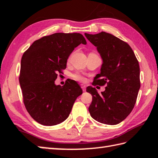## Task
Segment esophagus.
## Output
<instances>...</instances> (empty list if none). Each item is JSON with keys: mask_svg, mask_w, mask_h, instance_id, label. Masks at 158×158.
I'll use <instances>...</instances> for the list:
<instances>
[{"mask_svg": "<svg viewBox=\"0 0 158 158\" xmlns=\"http://www.w3.org/2000/svg\"><path fill=\"white\" fill-rule=\"evenodd\" d=\"M81 89H82V90H83V91H85V90H86V86H85V85H84V84H81Z\"/></svg>", "mask_w": 158, "mask_h": 158, "instance_id": "34e87169", "label": "esophagus"}]
</instances>
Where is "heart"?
Wrapping results in <instances>:
<instances>
[{"label":"heart","instance_id":"b5f03b06","mask_svg":"<svg viewBox=\"0 0 158 158\" xmlns=\"http://www.w3.org/2000/svg\"><path fill=\"white\" fill-rule=\"evenodd\" d=\"M73 77L74 79L77 80V81H81V82H85V81H86V79H85L84 76L81 75V74H80L79 73L74 74L73 75Z\"/></svg>","mask_w":158,"mask_h":158}]
</instances>
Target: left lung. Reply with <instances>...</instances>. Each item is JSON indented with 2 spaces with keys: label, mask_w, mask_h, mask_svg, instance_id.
Segmentation results:
<instances>
[{
  "label": "left lung",
  "mask_w": 158,
  "mask_h": 158,
  "mask_svg": "<svg viewBox=\"0 0 158 158\" xmlns=\"http://www.w3.org/2000/svg\"><path fill=\"white\" fill-rule=\"evenodd\" d=\"M85 36L97 47L102 59L100 73L93 85H106L101 94L95 88L87 87L93 97L90 114L101 123L118 124L131 113L137 101L140 89L139 62L130 45L113 35L102 31Z\"/></svg>",
  "instance_id": "8db88e82"
}]
</instances>
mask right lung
<instances>
[{
	"instance_id": "right-lung-1",
	"label": "right lung",
	"mask_w": 158,
	"mask_h": 158,
	"mask_svg": "<svg viewBox=\"0 0 158 158\" xmlns=\"http://www.w3.org/2000/svg\"><path fill=\"white\" fill-rule=\"evenodd\" d=\"M80 44H86L81 34L56 33L35 40L23 54L19 84L23 103L40 124L52 126L63 122L82 94L74 80H67L63 86L55 84L57 74L66 68L68 57Z\"/></svg>"
}]
</instances>
